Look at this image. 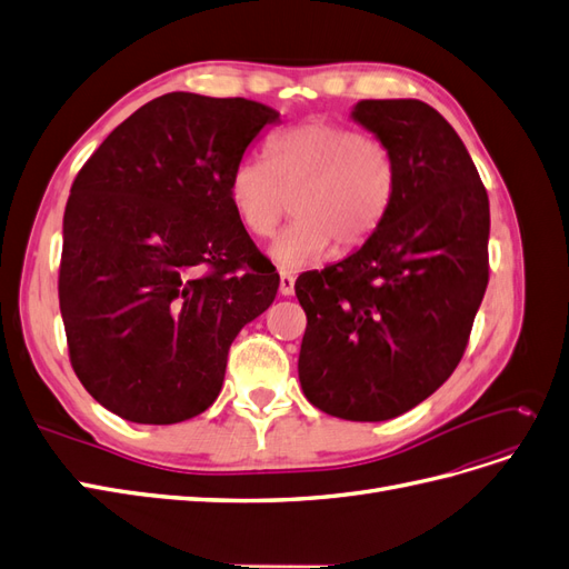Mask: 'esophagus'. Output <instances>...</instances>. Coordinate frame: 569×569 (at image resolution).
<instances>
[{"mask_svg": "<svg viewBox=\"0 0 569 569\" xmlns=\"http://www.w3.org/2000/svg\"><path fill=\"white\" fill-rule=\"evenodd\" d=\"M280 295L282 297L295 295V274L287 272V270L280 272Z\"/></svg>", "mask_w": 569, "mask_h": 569, "instance_id": "1", "label": "esophagus"}]
</instances>
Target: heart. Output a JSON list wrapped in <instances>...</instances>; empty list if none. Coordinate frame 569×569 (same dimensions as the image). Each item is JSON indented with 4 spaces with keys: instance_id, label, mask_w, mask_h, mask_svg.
I'll use <instances>...</instances> for the list:
<instances>
[{
    "instance_id": "obj_1",
    "label": "heart",
    "mask_w": 569,
    "mask_h": 569,
    "mask_svg": "<svg viewBox=\"0 0 569 569\" xmlns=\"http://www.w3.org/2000/svg\"><path fill=\"white\" fill-rule=\"evenodd\" d=\"M399 182L393 151L377 137L332 120H308L274 134L268 161L244 157L232 168L228 197L242 228L270 237L295 199L297 222L270 247L282 270H301L335 247H366L391 209Z\"/></svg>"
}]
</instances>
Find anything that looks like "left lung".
<instances>
[{
	"label": "left lung",
	"instance_id": "left-lung-1",
	"mask_svg": "<svg viewBox=\"0 0 569 569\" xmlns=\"http://www.w3.org/2000/svg\"><path fill=\"white\" fill-rule=\"evenodd\" d=\"M399 182L382 228L343 261L299 274V380L327 416L382 422L416 408L468 347L489 282V197L458 132L420 99H363Z\"/></svg>",
	"mask_w": 569,
	"mask_h": 569
}]
</instances>
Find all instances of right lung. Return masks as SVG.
I'll return each mask as SVG.
<instances>
[{"instance_id": "obj_1", "label": "right lung", "mask_w": 569, "mask_h": 569, "mask_svg": "<svg viewBox=\"0 0 569 569\" xmlns=\"http://www.w3.org/2000/svg\"><path fill=\"white\" fill-rule=\"evenodd\" d=\"M280 113L170 92L80 168L63 213L59 306L71 366L118 418L173 425L220 393L228 351L280 274L228 197L234 163Z\"/></svg>"}]
</instances>
